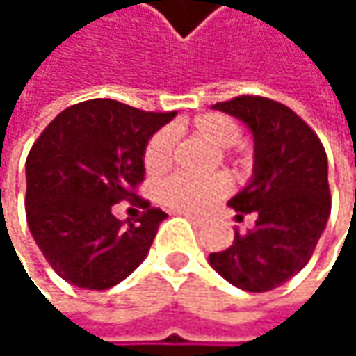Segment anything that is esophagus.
<instances>
[{
  "label": "esophagus",
  "mask_w": 356,
  "mask_h": 356,
  "mask_svg": "<svg viewBox=\"0 0 356 356\" xmlns=\"http://www.w3.org/2000/svg\"><path fill=\"white\" fill-rule=\"evenodd\" d=\"M183 216H185L187 220H191L195 227H204V220H202V218H197V216H193V214H183Z\"/></svg>",
  "instance_id": "obj_1"
}]
</instances>
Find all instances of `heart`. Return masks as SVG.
<instances>
[{
  "instance_id": "b5f03b06",
  "label": "heart",
  "mask_w": 356,
  "mask_h": 356,
  "mask_svg": "<svg viewBox=\"0 0 356 356\" xmlns=\"http://www.w3.org/2000/svg\"><path fill=\"white\" fill-rule=\"evenodd\" d=\"M191 131L216 148H231L241 138L239 123L222 113H206L191 121ZM173 156V138L167 129L156 131L144 152V167L148 173H163L169 169ZM231 189V181L227 175L218 173L206 179H189L175 175L159 185V200L171 210L200 214L212 208L220 197H225Z\"/></svg>"
}]
</instances>
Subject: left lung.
<instances>
[{
    "mask_svg": "<svg viewBox=\"0 0 356 356\" xmlns=\"http://www.w3.org/2000/svg\"><path fill=\"white\" fill-rule=\"evenodd\" d=\"M212 108L237 117L253 136V175L229 200L255 216V229L235 231L233 245L210 253V266L233 286L266 293L305 268L330 218L327 156L314 129L286 105L237 97Z\"/></svg>",
    "mask_w": 356,
    "mask_h": 356,
    "instance_id": "1",
    "label": "left lung"
}]
</instances>
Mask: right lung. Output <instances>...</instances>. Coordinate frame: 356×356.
<instances>
[{
	"instance_id": "obj_1",
	"label": "right lung",
	"mask_w": 356,
	"mask_h": 356,
	"mask_svg": "<svg viewBox=\"0 0 356 356\" xmlns=\"http://www.w3.org/2000/svg\"><path fill=\"white\" fill-rule=\"evenodd\" d=\"M175 113H146L111 99L61 111L26 159V220L51 268L70 284L105 291L148 255L167 214L146 208L117 220L113 206L136 197L150 138Z\"/></svg>"
}]
</instances>
